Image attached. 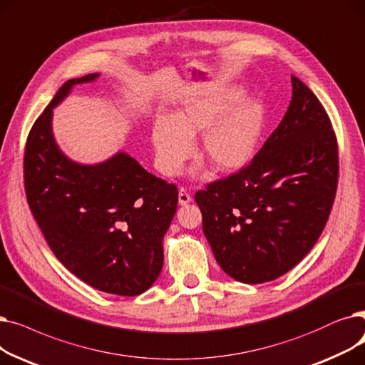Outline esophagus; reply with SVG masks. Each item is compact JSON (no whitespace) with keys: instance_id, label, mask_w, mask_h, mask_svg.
<instances>
[{"instance_id":"34e87169","label":"esophagus","mask_w":365,"mask_h":365,"mask_svg":"<svg viewBox=\"0 0 365 365\" xmlns=\"http://www.w3.org/2000/svg\"><path fill=\"white\" fill-rule=\"evenodd\" d=\"M190 202H192V196L188 195V192H187V190H185L184 187H181V188H180V193H178V203H180L181 206H185V205H188Z\"/></svg>"}]
</instances>
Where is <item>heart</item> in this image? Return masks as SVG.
<instances>
[{"label":"heart","instance_id":"b5f03b06","mask_svg":"<svg viewBox=\"0 0 365 365\" xmlns=\"http://www.w3.org/2000/svg\"><path fill=\"white\" fill-rule=\"evenodd\" d=\"M244 95L242 89H230L218 98H197L184 103L173 118H158L151 143L160 172L180 175L195 154L193 138L203 132L200 158L215 170L235 172L247 166L264 129L266 107L262 101L248 99L232 110Z\"/></svg>","mask_w":365,"mask_h":365}]
</instances>
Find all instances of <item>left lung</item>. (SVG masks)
<instances>
[{"label":"left lung","mask_w":365,"mask_h":365,"mask_svg":"<svg viewBox=\"0 0 365 365\" xmlns=\"http://www.w3.org/2000/svg\"><path fill=\"white\" fill-rule=\"evenodd\" d=\"M289 107L233 175L199 190L203 233L221 269L244 284L276 279L319 239L336 197L337 140L322 103L291 76Z\"/></svg>","instance_id":"obj_1"}]
</instances>
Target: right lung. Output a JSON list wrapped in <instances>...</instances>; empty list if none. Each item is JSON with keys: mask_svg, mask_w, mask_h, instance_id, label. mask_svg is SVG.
Returning a JSON list of instances; mask_svg holds the SVG:
<instances>
[{"mask_svg": "<svg viewBox=\"0 0 365 365\" xmlns=\"http://www.w3.org/2000/svg\"><path fill=\"white\" fill-rule=\"evenodd\" d=\"M98 77L63 83L36 120L25 147V192L50 250L69 272L99 291L133 297L162 272V242L177 212L178 188L128 153L81 165L61 151L51 130L53 108L73 86Z\"/></svg>", "mask_w": 365, "mask_h": 365, "instance_id": "1", "label": "right lung"}]
</instances>
